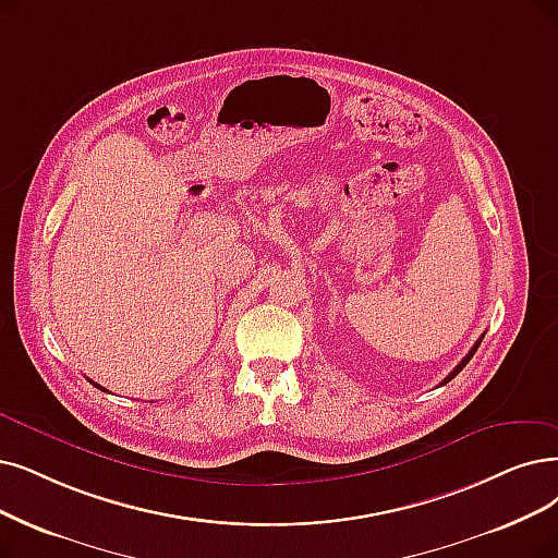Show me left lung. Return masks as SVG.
<instances>
[{"mask_svg": "<svg viewBox=\"0 0 558 558\" xmlns=\"http://www.w3.org/2000/svg\"><path fill=\"white\" fill-rule=\"evenodd\" d=\"M481 341H483V337H481V339H478V341L474 343V348H472L470 352H466V356H464V360H462V362H460V364H458V366H456V368H453V371H451V373H449L447 377H444V383H441V385H447V383H451V380H453V377H456V375H458V373H460V371H462V368H464L466 364H470V360H472V356H474V352L478 350Z\"/></svg>", "mask_w": 558, "mask_h": 558, "instance_id": "8db88e82", "label": "left lung"}]
</instances>
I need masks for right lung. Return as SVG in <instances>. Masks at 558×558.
Here are the masks:
<instances>
[{
	"mask_svg": "<svg viewBox=\"0 0 558 558\" xmlns=\"http://www.w3.org/2000/svg\"><path fill=\"white\" fill-rule=\"evenodd\" d=\"M92 385H94V387H98V389H102V391H107L105 387H100V385H96V383H92Z\"/></svg>",
	"mask_w": 558,
	"mask_h": 558,
	"instance_id": "add662e5",
	"label": "right lung"
}]
</instances>
